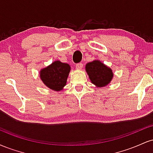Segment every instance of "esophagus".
<instances>
[{
    "mask_svg": "<svg viewBox=\"0 0 153 153\" xmlns=\"http://www.w3.org/2000/svg\"><path fill=\"white\" fill-rule=\"evenodd\" d=\"M75 68H76L77 70H81L82 68V63H78V64H77L76 65H75Z\"/></svg>",
    "mask_w": 153,
    "mask_h": 153,
    "instance_id": "esophagus-1",
    "label": "esophagus"
}]
</instances>
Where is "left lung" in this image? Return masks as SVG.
<instances>
[{
  "label": "left lung",
  "mask_w": 153,
  "mask_h": 153,
  "mask_svg": "<svg viewBox=\"0 0 153 153\" xmlns=\"http://www.w3.org/2000/svg\"><path fill=\"white\" fill-rule=\"evenodd\" d=\"M85 71L91 82L97 88L106 86L114 77L113 71L99 59L88 62L85 65Z\"/></svg>",
  "instance_id": "8db88e82"
}]
</instances>
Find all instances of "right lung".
Returning a JSON list of instances; mask_svg holds the SVG:
<instances>
[{"label":"right lung","instance_id":"add662e5","mask_svg":"<svg viewBox=\"0 0 153 153\" xmlns=\"http://www.w3.org/2000/svg\"><path fill=\"white\" fill-rule=\"evenodd\" d=\"M70 71V65L55 60L50 65L40 70L39 77L47 88L54 91H60L66 85Z\"/></svg>","mask_w":153,"mask_h":153}]
</instances>
